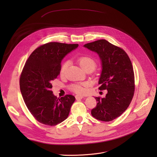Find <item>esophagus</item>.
Listing matches in <instances>:
<instances>
[{"label":"esophagus","mask_w":157,"mask_h":157,"mask_svg":"<svg viewBox=\"0 0 157 157\" xmlns=\"http://www.w3.org/2000/svg\"><path fill=\"white\" fill-rule=\"evenodd\" d=\"M75 98H76V100H81V99L83 98V96H81V95H76V96H75Z\"/></svg>","instance_id":"esophagus-1"}]
</instances>
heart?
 <instances>
[{"mask_svg":"<svg viewBox=\"0 0 157 157\" xmlns=\"http://www.w3.org/2000/svg\"><path fill=\"white\" fill-rule=\"evenodd\" d=\"M77 62L79 64L81 68L86 71H94L98 66V63L96 60L93 57L85 55L81 56L77 58ZM69 64V61H66L64 62L61 67L60 73L61 75H63L68 68ZM87 84L86 83H76L73 84L70 86L69 89L70 90L77 94H82L84 93L86 90Z\"/></svg>","mask_w":157,"mask_h":157,"instance_id":"b5f03b06","label":"heart"}]
</instances>
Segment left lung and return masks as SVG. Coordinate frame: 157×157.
I'll list each match as a JSON object with an SVG mask.
<instances>
[{
  "label": "left lung",
  "mask_w": 157,
  "mask_h": 157,
  "mask_svg": "<svg viewBox=\"0 0 157 157\" xmlns=\"http://www.w3.org/2000/svg\"><path fill=\"white\" fill-rule=\"evenodd\" d=\"M84 47L99 55L102 66L99 89L107 91L105 98L95 97L97 104L91 114L98 120L112 121L124 113L133 97L135 77L132 62L122 48L105 40L89 43Z\"/></svg>",
  "instance_id": "8db88e82"
}]
</instances>
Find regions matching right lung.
Returning a JSON list of instances; mask_svg holds the SVG:
<instances>
[{
    "label": "right lung",
    "mask_w": 157,
    "mask_h": 157,
    "mask_svg": "<svg viewBox=\"0 0 157 157\" xmlns=\"http://www.w3.org/2000/svg\"><path fill=\"white\" fill-rule=\"evenodd\" d=\"M78 47V44L59 42L42 44L32 53L22 70V97L32 115L43 124L56 125L69 115L75 96L68 94L57 98L52 91V83L60 73L62 59Z\"/></svg>",
    "instance_id": "right-lung-1"
}]
</instances>
